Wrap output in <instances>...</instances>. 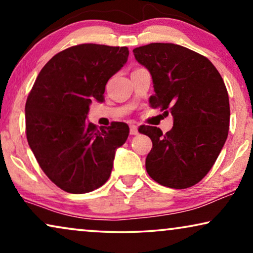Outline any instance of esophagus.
Returning a JSON list of instances; mask_svg holds the SVG:
<instances>
[{"mask_svg":"<svg viewBox=\"0 0 253 253\" xmlns=\"http://www.w3.org/2000/svg\"><path fill=\"white\" fill-rule=\"evenodd\" d=\"M130 134H138V127L137 126H130Z\"/></svg>","mask_w":253,"mask_h":253,"instance_id":"esophagus-1","label":"esophagus"}]
</instances>
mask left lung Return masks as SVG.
Instances as JSON below:
<instances>
[{
	"label": "left lung",
	"instance_id": "left-lung-1",
	"mask_svg": "<svg viewBox=\"0 0 253 253\" xmlns=\"http://www.w3.org/2000/svg\"><path fill=\"white\" fill-rule=\"evenodd\" d=\"M133 55L153 79L151 107L174 119L166 133L157 126L139 127L153 144L145 162L147 174L168 188H190L211 170L228 137L223 79L209 58L179 44L150 43L134 48Z\"/></svg>",
	"mask_w": 253,
	"mask_h": 253
}]
</instances>
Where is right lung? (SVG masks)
I'll use <instances>...</instances> for the list:
<instances>
[{
	"label": "right lung",
	"instance_id": "obj_1",
	"mask_svg": "<svg viewBox=\"0 0 253 253\" xmlns=\"http://www.w3.org/2000/svg\"><path fill=\"white\" fill-rule=\"evenodd\" d=\"M129 56L127 47L83 43L60 51L38 75L25 105L26 137L47 177L69 193H86L108 181L129 126L100 129L86 121L92 100Z\"/></svg>",
	"mask_w": 253,
	"mask_h": 253
}]
</instances>
